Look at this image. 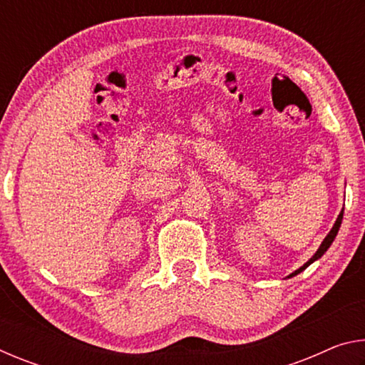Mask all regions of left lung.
Listing matches in <instances>:
<instances>
[{
  "label": "left lung",
  "mask_w": 365,
  "mask_h": 365,
  "mask_svg": "<svg viewBox=\"0 0 365 365\" xmlns=\"http://www.w3.org/2000/svg\"><path fill=\"white\" fill-rule=\"evenodd\" d=\"M343 212H344V209H341V212H339L338 214V217H336V220H335V224H333V227H331V230L329 232V235H327V237L324 238V242L322 243H320V246H319V250L316 251V252H314V256L311 257V259H309V261L306 262V264H302L301 265V267L298 269V270H294V272H292V274H289L288 277H287V279H292V277H294V275H298V274H301V272L302 270H304V269H307L309 267V265H311L312 262H316L317 261V259H320V257H322L324 255H325V252H327V250H329L330 248V246H331V243H333V240H335L336 238V235H338V230H339V227H341V220H343Z\"/></svg>",
  "instance_id": "1"
}]
</instances>
